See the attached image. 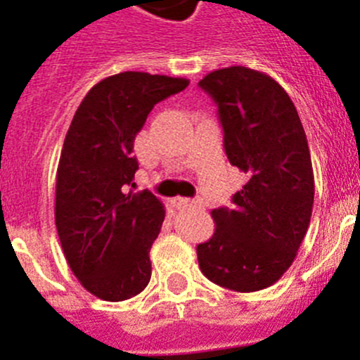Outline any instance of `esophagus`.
<instances>
[{
    "label": "esophagus",
    "mask_w": 360,
    "mask_h": 360,
    "mask_svg": "<svg viewBox=\"0 0 360 360\" xmlns=\"http://www.w3.org/2000/svg\"><path fill=\"white\" fill-rule=\"evenodd\" d=\"M172 205L176 208H192V206H201V201H192V199L186 198H174L172 199Z\"/></svg>",
    "instance_id": "1"
}]
</instances>
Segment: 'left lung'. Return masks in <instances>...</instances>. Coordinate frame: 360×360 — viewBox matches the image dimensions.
<instances>
[{"label":"left lung","mask_w":360,"mask_h":360,"mask_svg":"<svg viewBox=\"0 0 360 360\" xmlns=\"http://www.w3.org/2000/svg\"><path fill=\"white\" fill-rule=\"evenodd\" d=\"M199 86L217 105L228 161L248 176L232 210H212L215 230L198 245L199 268L223 288L264 290L292 266L310 224L315 181L304 128L264 72L219 68Z\"/></svg>","instance_id":"left-lung-1"}]
</instances>
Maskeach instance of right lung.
<instances>
[{"instance_id": "right-lung-1", "label": "right lung", "mask_w": 360, "mask_h": 360, "mask_svg": "<svg viewBox=\"0 0 360 360\" xmlns=\"http://www.w3.org/2000/svg\"><path fill=\"white\" fill-rule=\"evenodd\" d=\"M184 77L121 72L89 90L65 136L56 174V228L81 286L108 302L141 293L165 221L154 193L127 192L139 168L134 141L150 110L188 86Z\"/></svg>"}]
</instances>
